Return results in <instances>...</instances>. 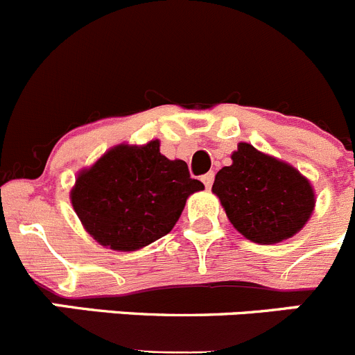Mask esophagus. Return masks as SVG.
Segmentation results:
<instances>
[{"label":"esophagus","instance_id":"esophagus-1","mask_svg":"<svg viewBox=\"0 0 355 355\" xmlns=\"http://www.w3.org/2000/svg\"><path fill=\"white\" fill-rule=\"evenodd\" d=\"M213 180H215V174L213 172H208V174L202 175V183H205L206 188H209L213 184Z\"/></svg>","mask_w":355,"mask_h":355}]
</instances>
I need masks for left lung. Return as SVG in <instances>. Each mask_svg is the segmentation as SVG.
I'll list each match as a JSON object with an SVG mask.
<instances>
[{
	"label": "left lung",
	"instance_id": "1",
	"mask_svg": "<svg viewBox=\"0 0 355 355\" xmlns=\"http://www.w3.org/2000/svg\"><path fill=\"white\" fill-rule=\"evenodd\" d=\"M233 165L215 175L213 192L227 218L256 243H279L304 227L315 208L309 181L288 163L240 144Z\"/></svg>",
	"mask_w": 355,
	"mask_h": 355
}]
</instances>
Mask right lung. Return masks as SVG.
Masks as SVG:
<instances>
[{
  "mask_svg": "<svg viewBox=\"0 0 355 355\" xmlns=\"http://www.w3.org/2000/svg\"><path fill=\"white\" fill-rule=\"evenodd\" d=\"M202 188L183 159L165 158L153 140L110 149L78 175L71 199L94 240L114 250H137L171 233L187 197Z\"/></svg>",
  "mask_w": 355,
  "mask_h": 355,
  "instance_id": "right-lung-1",
  "label": "right lung"
}]
</instances>
